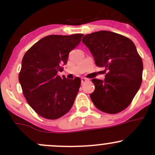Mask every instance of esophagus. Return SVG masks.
Segmentation results:
<instances>
[{
  "label": "esophagus",
  "mask_w": 155,
  "mask_h": 155,
  "mask_svg": "<svg viewBox=\"0 0 155 155\" xmlns=\"http://www.w3.org/2000/svg\"><path fill=\"white\" fill-rule=\"evenodd\" d=\"M87 81H88V79H86V78H84V77H82V79H81V82H82V84H84V83H85V82H86Z\"/></svg>",
  "instance_id": "34e87169"
}]
</instances>
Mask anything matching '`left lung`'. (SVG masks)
<instances>
[{"mask_svg": "<svg viewBox=\"0 0 155 155\" xmlns=\"http://www.w3.org/2000/svg\"><path fill=\"white\" fill-rule=\"evenodd\" d=\"M97 66L105 68L104 80L92 79L90 97L95 107L109 114L130 104L142 83L143 64L132 40L116 33L101 31L83 37Z\"/></svg>", "mask_w": 155, "mask_h": 155, "instance_id": "1", "label": "left lung"}]
</instances>
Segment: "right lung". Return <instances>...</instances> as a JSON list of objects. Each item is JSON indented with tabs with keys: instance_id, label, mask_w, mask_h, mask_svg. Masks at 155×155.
Returning <instances> with one entry per match:
<instances>
[{
	"instance_id": "1",
	"label": "right lung",
	"mask_w": 155,
	"mask_h": 155,
	"mask_svg": "<svg viewBox=\"0 0 155 155\" xmlns=\"http://www.w3.org/2000/svg\"><path fill=\"white\" fill-rule=\"evenodd\" d=\"M82 34L49 35L26 51L18 80L30 107L47 119H57L73 107L81 85L79 77L58 76L68 62L69 53L79 45Z\"/></svg>"
}]
</instances>
